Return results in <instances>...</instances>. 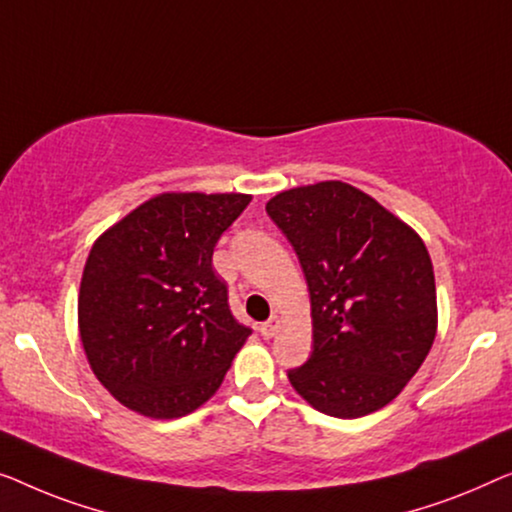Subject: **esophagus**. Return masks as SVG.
<instances>
[{
  "mask_svg": "<svg viewBox=\"0 0 512 512\" xmlns=\"http://www.w3.org/2000/svg\"><path fill=\"white\" fill-rule=\"evenodd\" d=\"M278 329H280V320L278 318H271L269 322H264L262 327H259V331H262V336L266 338V341H269V338H273L278 334Z\"/></svg>",
  "mask_w": 512,
  "mask_h": 512,
  "instance_id": "esophagus-1",
  "label": "esophagus"
}]
</instances>
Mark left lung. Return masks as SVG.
I'll list each match as a JSON object with an SVG mask.
<instances>
[{
	"label": "left lung",
	"mask_w": 512,
	"mask_h": 512,
	"mask_svg": "<svg viewBox=\"0 0 512 512\" xmlns=\"http://www.w3.org/2000/svg\"><path fill=\"white\" fill-rule=\"evenodd\" d=\"M266 213L311 292L313 355L287 373L294 392L341 420L376 413L399 397L436 338V280L422 236L343 181L278 192Z\"/></svg>",
	"instance_id": "left-lung-1"
}]
</instances>
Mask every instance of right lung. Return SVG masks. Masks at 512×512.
<instances>
[{
    "mask_svg": "<svg viewBox=\"0 0 512 512\" xmlns=\"http://www.w3.org/2000/svg\"><path fill=\"white\" fill-rule=\"evenodd\" d=\"M243 192H162L120 218L85 262L78 334L115 401L153 420L183 417L220 390L250 329L213 271Z\"/></svg>",
    "mask_w": 512,
    "mask_h": 512,
    "instance_id": "right-lung-1",
    "label": "right lung"
}]
</instances>
